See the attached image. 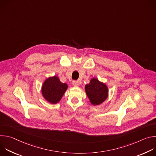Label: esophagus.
I'll use <instances>...</instances> for the list:
<instances>
[{"label": "esophagus", "instance_id": "34e87169", "mask_svg": "<svg viewBox=\"0 0 156 156\" xmlns=\"http://www.w3.org/2000/svg\"><path fill=\"white\" fill-rule=\"evenodd\" d=\"M72 84H73V85L75 86H78V85H80V84H81V83H80V81H73Z\"/></svg>", "mask_w": 156, "mask_h": 156}]
</instances>
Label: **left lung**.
Returning a JSON list of instances; mask_svg holds the SVG:
<instances>
[{
  "label": "left lung",
  "instance_id": "8db88e82",
  "mask_svg": "<svg viewBox=\"0 0 156 156\" xmlns=\"http://www.w3.org/2000/svg\"><path fill=\"white\" fill-rule=\"evenodd\" d=\"M84 90L90 102L94 106L103 103L108 96L107 86L96 78H91L90 83L85 85Z\"/></svg>",
  "mask_w": 156,
  "mask_h": 156
}]
</instances>
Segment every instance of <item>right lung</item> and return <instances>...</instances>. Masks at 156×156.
<instances>
[{"label":"right lung","mask_w":156,"mask_h":156,"mask_svg":"<svg viewBox=\"0 0 156 156\" xmlns=\"http://www.w3.org/2000/svg\"><path fill=\"white\" fill-rule=\"evenodd\" d=\"M67 88V84L60 82L58 76H50L43 83L41 93L49 103L56 104L61 100Z\"/></svg>","instance_id":"obj_1"}]
</instances>
